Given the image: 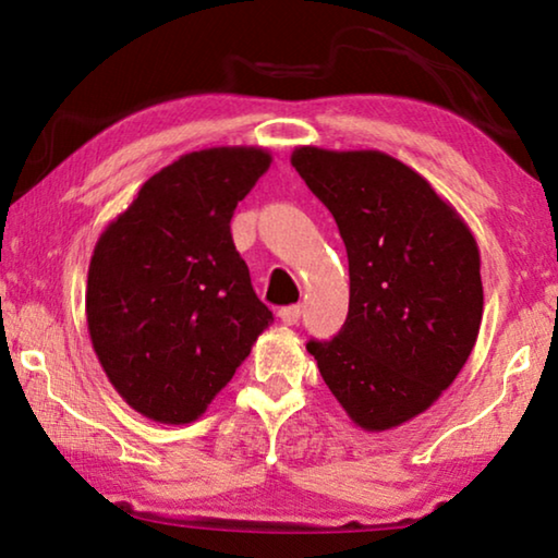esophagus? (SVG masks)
Wrapping results in <instances>:
<instances>
[{
    "mask_svg": "<svg viewBox=\"0 0 558 558\" xmlns=\"http://www.w3.org/2000/svg\"><path fill=\"white\" fill-rule=\"evenodd\" d=\"M278 317H280L282 325H298V319H300V305L282 307L280 313H278Z\"/></svg>",
    "mask_w": 558,
    "mask_h": 558,
    "instance_id": "34e87169",
    "label": "esophagus"
}]
</instances>
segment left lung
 I'll list each match as a JSON object with an SVG mask.
<instances>
[{
  "instance_id": "8db88e82",
  "label": "left lung",
  "mask_w": 558,
  "mask_h": 558,
  "mask_svg": "<svg viewBox=\"0 0 558 558\" xmlns=\"http://www.w3.org/2000/svg\"><path fill=\"white\" fill-rule=\"evenodd\" d=\"M292 167L332 211L349 258V315L310 342L354 426L381 433L456 381L483 319L480 248L456 206L379 149L295 147Z\"/></svg>"
}]
</instances>
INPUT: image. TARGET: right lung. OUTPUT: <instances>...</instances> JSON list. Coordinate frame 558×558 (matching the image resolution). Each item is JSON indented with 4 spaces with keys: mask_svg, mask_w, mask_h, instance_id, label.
<instances>
[{
    "mask_svg": "<svg viewBox=\"0 0 558 558\" xmlns=\"http://www.w3.org/2000/svg\"><path fill=\"white\" fill-rule=\"evenodd\" d=\"M263 147H206L159 169L93 248L88 335L130 409L184 426L209 409L272 323L231 239L268 172Z\"/></svg>",
    "mask_w": 558,
    "mask_h": 558,
    "instance_id": "1",
    "label": "right lung"
}]
</instances>
